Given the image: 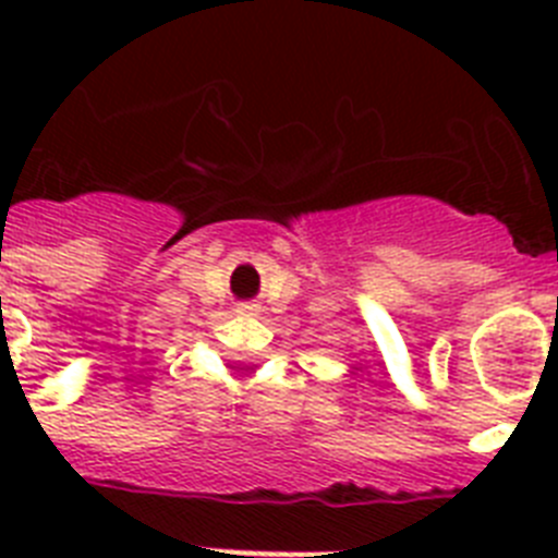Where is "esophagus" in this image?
I'll use <instances>...</instances> for the list:
<instances>
[{
	"label": "esophagus",
	"mask_w": 558,
	"mask_h": 558,
	"mask_svg": "<svg viewBox=\"0 0 558 558\" xmlns=\"http://www.w3.org/2000/svg\"><path fill=\"white\" fill-rule=\"evenodd\" d=\"M236 313H240V315H259V304H254V302L236 304Z\"/></svg>",
	"instance_id": "34e87169"
}]
</instances>
